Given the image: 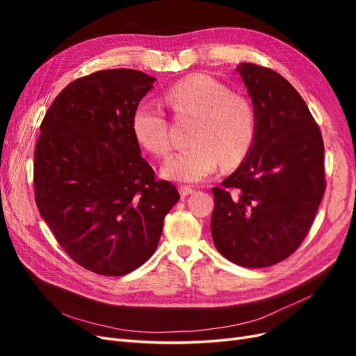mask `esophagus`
<instances>
[{
    "instance_id": "obj_1",
    "label": "esophagus",
    "mask_w": 356,
    "mask_h": 356,
    "mask_svg": "<svg viewBox=\"0 0 356 356\" xmlns=\"http://www.w3.org/2000/svg\"><path fill=\"white\" fill-rule=\"evenodd\" d=\"M196 190L193 188V187H188V186H182V187H179V195H181V197H187V196H190V195H193V193H195Z\"/></svg>"
}]
</instances>
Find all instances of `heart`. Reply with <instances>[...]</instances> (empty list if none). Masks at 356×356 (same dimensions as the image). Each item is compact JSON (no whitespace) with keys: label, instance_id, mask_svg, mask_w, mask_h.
<instances>
[{"label":"heart","instance_id":"1","mask_svg":"<svg viewBox=\"0 0 356 356\" xmlns=\"http://www.w3.org/2000/svg\"><path fill=\"white\" fill-rule=\"evenodd\" d=\"M165 101L178 115L195 117L191 147L172 156L161 174L179 182H199L224 168L238 166L250 154L257 136V114L245 96L208 74H191L172 84ZM132 132L139 145L156 156L170 149L168 122L157 105L141 102L132 114Z\"/></svg>","mask_w":356,"mask_h":356}]
</instances>
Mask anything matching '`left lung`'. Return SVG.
Wrapping results in <instances>:
<instances>
[{
  "mask_svg": "<svg viewBox=\"0 0 356 356\" xmlns=\"http://www.w3.org/2000/svg\"><path fill=\"white\" fill-rule=\"evenodd\" d=\"M257 114L250 154L213 187L211 233L218 252L243 267L285 260L303 242L325 191L324 141L306 102L273 70L236 68Z\"/></svg>",
  "mask_w": 356,
  "mask_h": 356,
  "instance_id": "1",
  "label": "left lung"
}]
</instances>
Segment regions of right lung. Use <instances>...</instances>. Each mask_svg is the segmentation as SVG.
<instances>
[{
    "label": "right lung",
    "instance_id": "obj_1",
    "mask_svg": "<svg viewBox=\"0 0 356 356\" xmlns=\"http://www.w3.org/2000/svg\"><path fill=\"white\" fill-rule=\"evenodd\" d=\"M154 77L117 68L70 83L40 126L35 202L65 252L98 275L122 276L156 251L179 200L156 179L132 132V114Z\"/></svg>",
    "mask_w": 356,
    "mask_h": 356
}]
</instances>
